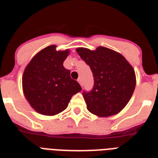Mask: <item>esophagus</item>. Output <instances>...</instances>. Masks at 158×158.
Listing matches in <instances>:
<instances>
[{
  "instance_id": "34e87169",
  "label": "esophagus",
  "mask_w": 158,
  "mask_h": 158,
  "mask_svg": "<svg viewBox=\"0 0 158 158\" xmlns=\"http://www.w3.org/2000/svg\"><path fill=\"white\" fill-rule=\"evenodd\" d=\"M77 81H78V83L80 84V85H81V86H82V85H83V84H82V80H81V78H78Z\"/></svg>"
}]
</instances>
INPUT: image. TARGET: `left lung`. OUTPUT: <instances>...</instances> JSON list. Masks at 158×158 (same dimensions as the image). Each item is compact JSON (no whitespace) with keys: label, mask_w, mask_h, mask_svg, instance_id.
I'll return each mask as SVG.
<instances>
[{"label":"left lung","mask_w":158,"mask_h":158,"mask_svg":"<svg viewBox=\"0 0 158 158\" xmlns=\"http://www.w3.org/2000/svg\"><path fill=\"white\" fill-rule=\"evenodd\" d=\"M76 51L90 66L94 77L93 89L83 92L87 109L100 117L122 111L136 85L133 67L122 54L107 47H98L95 51L78 47Z\"/></svg>","instance_id":"8db88e82"}]
</instances>
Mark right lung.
<instances>
[{
	"mask_svg": "<svg viewBox=\"0 0 158 158\" xmlns=\"http://www.w3.org/2000/svg\"><path fill=\"white\" fill-rule=\"evenodd\" d=\"M69 50L57 51L51 45L33 57L26 66L22 77L25 97L37 112L54 115L62 112L72 96L81 91L77 81L70 77V71L63 66Z\"/></svg>",
	"mask_w": 158,
	"mask_h": 158,
	"instance_id": "right-lung-1",
	"label": "right lung"
}]
</instances>
